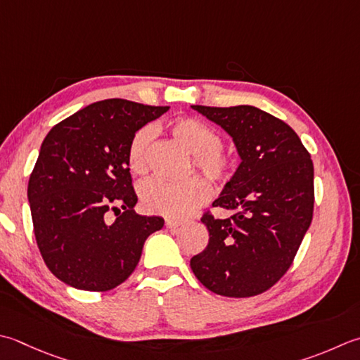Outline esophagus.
<instances>
[{
    "instance_id": "esophagus-1",
    "label": "esophagus",
    "mask_w": 360,
    "mask_h": 360,
    "mask_svg": "<svg viewBox=\"0 0 360 360\" xmlns=\"http://www.w3.org/2000/svg\"><path fill=\"white\" fill-rule=\"evenodd\" d=\"M165 226L168 229H172V231H178L182 226V221H179V220H167Z\"/></svg>"
}]
</instances>
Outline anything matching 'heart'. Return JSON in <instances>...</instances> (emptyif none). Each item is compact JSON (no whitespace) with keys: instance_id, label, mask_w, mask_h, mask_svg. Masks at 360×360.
I'll return each mask as SVG.
<instances>
[{"instance_id":"1","label":"heart","mask_w":360,"mask_h":360,"mask_svg":"<svg viewBox=\"0 0 360 360\" xmlns=\"http://www.w3.org/2000/svg\"><path fill=\"white\" fill-rule=\"evenodd\" d=\"M170 136L192 153L190 170L196 168L204 178L214 184L228 182L237 168V160L226 148H223L220 134L200 118L181 117L168 124ZM154 131L143 126L134 134L128 148V165L132 173L146 174L151 165ZM140 202L150 214L168 218H182L192 212L209 198L210 190L206 181L198 176L170 182L150 179L140 186Z\"/></svg>"}]
</instances>
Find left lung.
Here are the masks:
<instances>
[{
    "label": "left lung",
    "instance_id": "obj_1",
    "mask_svg": "<svg viewBox=\"0 0 360 360\" xmlns=\"http://www.w3.org/2000/svg\"><path fill=\"white\" fill-rule=\"evenodd\" d=\"M226 131L242 162L201 221L209 243L190 259L200 283L229 298L256 297L293 264L314 215V164L290 126L252 105H192Z\"/></svg>",
    "mask_w": 360,
    "mask_h": 360
}]
</instances>
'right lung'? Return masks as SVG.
<instances>
[{
	"mask_svg": "<svg viewBox=\"0 0 360 360\" xmlns=\"http://www.w3.org/2000/svg\"><path fill=\"white\" fill-rule=\"evenodd\" d=\"M168 105L96 101L48 132L27 184L34 236L46 266L79 290L108 292L131 276L164 218L134 212V134ZM114 212L116 220L110 214Z\"/></svg>",
	"mask_w": 360,
	"mask_h": 360,
	"instance_id": "1",
	"label": "right lung"
}]
</instances>
